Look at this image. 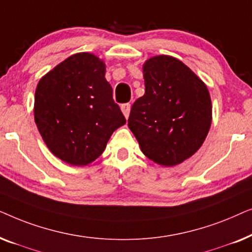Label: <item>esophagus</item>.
<instances>
[{"mask_svg": "<svg viewBox=\"0 0 252 252\" xmlns=\"http://www.w3.org/2000/svg\"><path fill=\"white\" fill-rule=\"evenodd\" d=\"M120 108H122V111H123V113H124V116H125V118L127 119L129 117V112H130V104L129 103H126V104H123L122 106H120Z\"/></svg>", "mask_w": 252, "mask_h": 252, "instance_id": "esophagus-1", "label": "esophagus"}]
</instances>
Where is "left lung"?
I'll list each match as a JSON object with an SVG mask.
<instances>
[{"mask_svg":"<svg viewBox=\"0 0 252 252\" xmlns=\"http://www.w3.org/2000/svg\"><path fill=\"white\" fill-rule=\"evenodd\" d=\"M143 78L146 93L132 105L128 127L144 156L175 166L191 157L208 135L209 89L187 65L167 55L144 62Z\"/></svg>","mask_w":252,"mask_h":252,"instance_id":"obj_1","label":"left lung"}]
</instances>
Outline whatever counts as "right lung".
Masks as SVG:
<instances>
[{
  "instance_id": "obj_1",
  "label": "right lung",
  "mask_w": 252,
  "mask_h": 252,
  "mask_svg": "<svg viewBox=\"0 0 252 252\" xmlns=\"http://www.w3.org/2000/svg\"><path fill=\"white\" fill-rule=\"evenodd\" d=\"M34 120L51 153L73 166L101 156L126 123L105 79V63L89 53L72 55L40 79Z\"/></svg>"
}]
</instances>
